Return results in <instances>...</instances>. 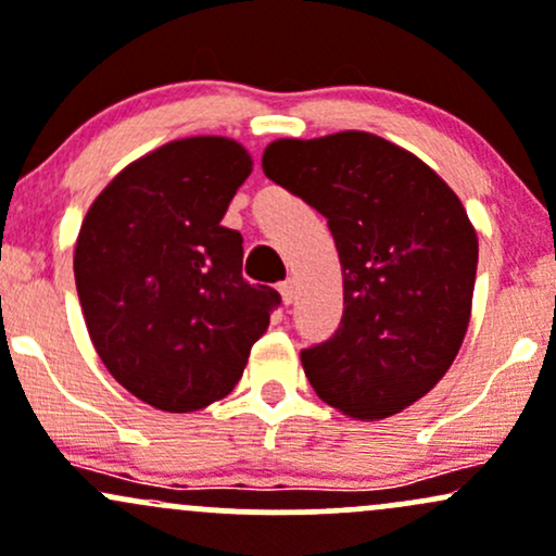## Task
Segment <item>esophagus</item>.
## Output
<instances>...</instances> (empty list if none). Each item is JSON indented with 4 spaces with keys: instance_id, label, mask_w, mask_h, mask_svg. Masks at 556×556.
Wrapping results in <instances>:
<instances>
[{
    "instance_id": "esophagus-1",
    "label": "esophagus",
    "mask_w": 556,
    "mask_h": 556,
    "mask_svg": "<svg viewBox=\"0 0 556 556\" xmlns=\"http://www.w3.org/2000/svg\"><path fill=\"white\" fill-rule=\"evenodd\" d=\"M279 292H282L285 306H290V303L295 301V279H285V282H279Z\"/></svg>"
}]
</instances>
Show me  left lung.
<instances>
[{
  "mask_svg": "<svg viewBox=\"0 0 556 556\" xmlns=\"http://www.w3.org/2000/svg\"><path fill=\"white\" fill-rule=\"evenodd\" d=\"M264 174L327 218L343 319L301 362L321 401L386 419L422 399L459 353L478 237L465 205L412 152L367 131L277 139Z\"/></svg>",
  "mask_w": 556,
  "mask_h": 556,
  "instance_id": "left-lung-1",
  "label": "left lung"
}]
</instances>
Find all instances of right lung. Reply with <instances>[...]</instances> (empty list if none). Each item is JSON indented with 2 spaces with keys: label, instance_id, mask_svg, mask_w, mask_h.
I'll return each instance as SVG.
<instances>
[{
  "label": "right lung",
  "instance_id": "add662e5",
  "mask_svg": "<svg viewBox=\"0 0 556 556\" xmlns=\"http://www.w3.org/2000/svg\"><path fill=\"white\" fill-rule=\"evenodd\" d=\"M250 166L231 139L168 142L121 170L78 231L73 274L91 343L121 386L163 412L231 393L282 303L242 277V235L222 227Z\"/></svg>",
  "mask_w": 556,
  "mask_h": 556
}]
</instances>
